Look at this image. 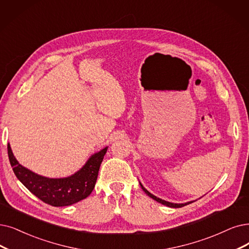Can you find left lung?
Listing matches in <instances>:
<instances>
[{
    "mask_svg": "<svg viewBox=\"0 0 249 249\" xmlns=\"http://www.w3.org/2000/svg\"><path fill=\"white\" fill-rule=\"evenodd\" d=\"M140 186L142 187V189H143V191L149 196V197H151L152 199H154L155 201H157V202H159V203H161V204H163V205H166V206H168V207H173V208H178V207H183V206H185V205H187V204H190V203H192L193 201H189V202H186V203H173V202H168V201H165V200H162V199H160V198H158V197H156L155 195H153V194H151L150 192H149L147 189H145L144 187H143V185L140 183Z\"/></svg>",
    "mask_w": 249,
    "mask_h": 249,
    "instance_id": "8db88e82",
    "label": "left lung"
}]
</instances>
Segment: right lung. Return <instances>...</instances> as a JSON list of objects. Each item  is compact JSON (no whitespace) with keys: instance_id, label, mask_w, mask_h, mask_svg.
I'll return each mask as SVG.
<instances>
[{"instance_id":"right-lung-1","label":"right lung","mask_w":249,"mask_h":249,"mask_svg":"<svg viewBox=\"0 0 249 249\" xmlns=\"http://www.w3.org/2000/svg\"><path fill=\"white\" fill-rule=\"evenodd\" d=\"M108 147L94 153L81 170L65 178H47L32 172L17 161L8 143L10 164L17 178L29 191L52 206H68L87 198L93 191Z\"/></svg>"}]
</instances>
